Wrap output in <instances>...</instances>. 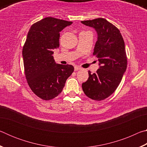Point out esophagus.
I'll list each match as a JSON object with an SVG mask.
<instances>
[{"instance_id": "34e87169", "label": "esophagus", "mask_w": 147, "mask_h": 147, "mask_svg": "<svg viewBox=\"0 0 147 147\" xmlns=\"http://www.w3.org/2000/svg\"><path fill=\"white\" fill-rule=\"evenodd\" d=\"M80 69H82V68L80 67H79V66H77V65H76V66H74V71H78V70H80Z\"/></svg>"}]
</instances>
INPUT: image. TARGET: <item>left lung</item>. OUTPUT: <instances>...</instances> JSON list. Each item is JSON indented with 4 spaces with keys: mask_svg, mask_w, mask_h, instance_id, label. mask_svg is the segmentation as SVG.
I'll use <instances>...</instances> for the list:
<instances>
[{
    "mask_svg": "<svg viewBox=\"0 0 147 147\" xmlns=\"http://www.w3.org/2000/svg\"><path fill=\"white\" fill-rule=\"evenodd\" d=\"M81 23L93 28L97 33L93 55L99 61V69L95 73L88 72V80L82 87L89 98L102 100L116 90L126 70L127 57L124 39L119 30L104 18Z\"/></svg>",
    "mask_w": 147,
    "mask_h": 147,
    "instance_id": "1",
    "label": "left lung"
}]
</instances>
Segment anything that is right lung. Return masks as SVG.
I'll use <instances>...</instances> for the list:
<instances>
[{
	"instance_id": "1",
	"label": "right lung",
	"mask_w": 147,
	"mask_h": 147,
	"mask_svg": "<svg viewBox=\"0 0 147 147\" xmlns=\"http://www.w3.org/2000/svg\"><path fill=\"white\" fill-rule=\"evenodd\" d=\"M73 23L46 17L32 24L23 48L24 73L28 86L45 100L56 97L74 71L71 65L56 63L53 54L59 46V32Z\"/></svg>"
}]
</instances>
